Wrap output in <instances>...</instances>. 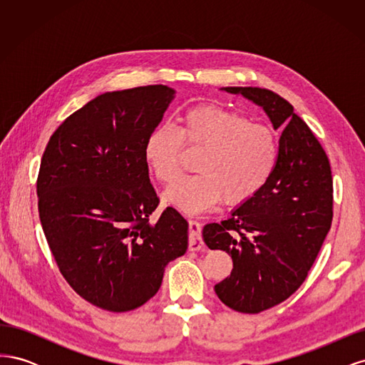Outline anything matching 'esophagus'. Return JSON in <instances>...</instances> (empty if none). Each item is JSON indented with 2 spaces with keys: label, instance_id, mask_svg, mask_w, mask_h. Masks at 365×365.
Wrapping results in <instances>:
<instances>
[{
  "label": "esophagus",
  "instance_id": "1",
  "mask_svg": "<svg viewBox=\"0 0 365 365\" xmlns=\"http://www.w3.org/2000/svg\"><path fill=\"white\" fill-rule=\"evenodd\" d=\"M204 248V240L201 235V224L195 219H189V250L200 251Z\"/></svg>",
  "mask_w": 365,
  "mask_h": 365
}]
</instances>
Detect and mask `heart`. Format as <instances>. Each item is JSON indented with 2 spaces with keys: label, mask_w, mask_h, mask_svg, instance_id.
Masks as SVG:
<instances>
[{
  "label": "heart",
  "mask_w": 365,
  "mask_h": 365,
  "mask_svg": "<svg viewBox=\"0 0 365 365\" xmlns=\"http://www.w3.org/2000/svg\"><path fill=\"white\" fill-rule=\"evenodd\" d=\"M182 146L200 152L192 176L176 180L164 200L182 212H202L219 202L239 205L256 196L277 168L275 132L239 113L204 105L187 111L178 128L158 126L145 141L149 172L170 182L181 172Z\"/></svg>",
  "instance_id": "heart-1"
}]
</instances>
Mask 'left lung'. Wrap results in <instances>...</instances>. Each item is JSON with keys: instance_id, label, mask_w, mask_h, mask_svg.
Returning <instances> with one entry per match:
<instances>
[{"instance_id": "8db88e82", "label": "left lung", "mask_w": 365, "mask_h": 365, "mask_svg": "<svg viewBox=\"0 0 365 365\" xmlns=\"http://www.w3.org/2000/svg\"><path fill=\"white\" fill-rule=\"evenodd\" d=\"M264 109L282 129L279 161L271 180L227 220L208 224L202 237L222 250L233 269L215 286L225 306L259 314L289 298L307 277L334 217V182L323 146L292 105L257 86H227Z\"/></svg>"}]
</instances>
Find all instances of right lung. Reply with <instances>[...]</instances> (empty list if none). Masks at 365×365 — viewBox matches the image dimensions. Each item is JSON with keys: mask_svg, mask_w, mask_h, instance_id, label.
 I'll return each mask as SVG.
<instances>
[{"mask_svg": "<svg viewBox=\"0 0 365 365\" xmlns=\"http://www.w3.org/2000/svg\"><path fill=\"white\" fill-rule=\"evenodd\" d=\"M165 85L105 93L53 132L36 181L43 235L63 279L83 300L128 312L160 289L187 250V222L160 197L143 148L172 102Z\"/></svg>", "mask_w": 365, "mask_h": 365, "instance_id": "obj_1", "label": "right lung"}]
</instances>
